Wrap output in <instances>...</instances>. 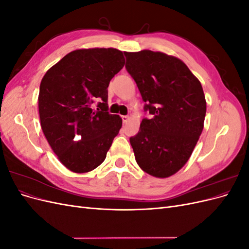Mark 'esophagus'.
Returning <instances> with one entry per match:
<instances>
[{"mask_svg": "<svg viewBox=\"0 0 249 249\" xmlns=\"http://www.w3.org/2000/svg\"><path fill=\"white\" fill-rule=\"evenodd\" d=\"M122 118H123V122H124V124H126L127 122H129V119H130V117H129V116H126V115L122 116Z\"/></svg>", "mask_w": 249, "mask_h": 249, "instance_id": "esophagus-1", "label": "esophagus"}]
</instances>
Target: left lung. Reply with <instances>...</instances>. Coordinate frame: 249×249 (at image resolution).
I'll use <instances>...</instances> for the list:
<instances>
[{
  "instance_id": "obj_1",
  "label": "left lung",
  "mask_w": 249,
  "mask_h": 249,
  "mask_svg": "<svg viewBox=\"0 0 249 249\" xmlns=\"http://www.w3.org/2000/svg\"><path fill=\"white\" fill-rule=\"evenodd\" d=\"M125 69L136 82L144 109L130 138L139 167L155 178L177 173L189 160L203 130L206 97L199 80L182 60L162 52H124Z\"/></svg>"
}]
</instances>
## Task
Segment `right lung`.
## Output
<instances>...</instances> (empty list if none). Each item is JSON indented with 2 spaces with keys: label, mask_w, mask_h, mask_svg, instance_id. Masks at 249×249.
<instances>
[{
  "label": "right lung",
  "mask_w": 249,
  "mask_h": 249,
  "mask_svg": "<svg viewBox=\"0 0 249 249\" xmlns=\"http://www.w3.org/2000/svg\"><path fill=\"white\" fill-rule=\"evenodd\" d=\"M124 65L119 50L80 49L53 65L41 80L38 111L42 132L59 161L72 172L100 166L122 129V117L107 112V88ZM97 97L102 103L95 111L91 105Z\"/></svg>",
  "instance_id": "obj_1"
}]
</instances>
